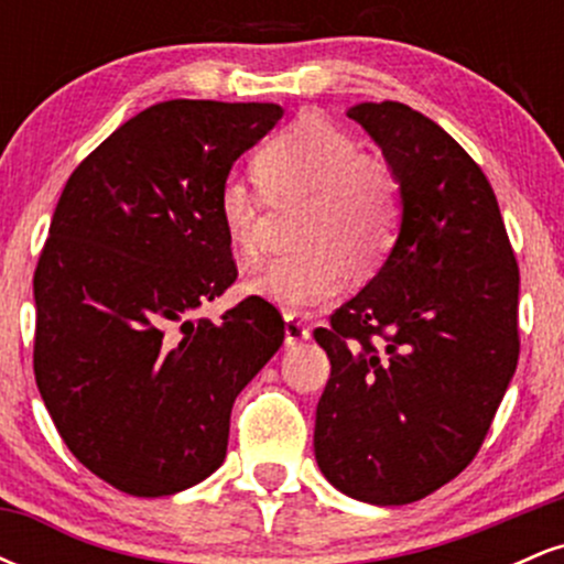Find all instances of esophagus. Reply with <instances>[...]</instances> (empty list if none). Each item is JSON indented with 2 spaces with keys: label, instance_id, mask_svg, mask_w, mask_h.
I'll return each mask as SVG.
<instances>
[{
  "label": "esophagus",
  "instance_id": "obj_1",
  "mask_svg": "<svg viewBox=\"0 0 564 564\" xmlns=\"http://www.w3.org/2000/svg\"><path fill=\"white\" fill-rule=\"evenodd\" d=\"M283 323H286V326H283V332H286V345L289 347H294V345H300V341L310 339V326L296 313L283 315Z\"/></svg>",
  "mask_w": 564,
  "mask_h": 564
}]
</instances>
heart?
<instances>
[{
	"label": "heart",
	"instance_id": "heart-1",
	"mask_svg": "<svg viewBox=\"0 0 564 564\" xmlns=\"http://www.w3.org/2000/svg\"><path fill=\"white\" fill-rule=\"evenodd\" d=\"M262 188L241 174L217 187V217L243 262L260 257L264 193L281 200L310 196L296 243L254 281L257 294L289 310L332 302L349 283V268L371 273L390 257L405 217L403 180L390 161L368 156L358 140L318 116H304L257 153Z\"/></svg>",
	"mask_w": 564,
	"mask_h": 564
}]
</instances>
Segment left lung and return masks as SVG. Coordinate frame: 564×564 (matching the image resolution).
<instances>
[{"instance_id": "1", "label": "left lung", "mask_w": 564, "mask_h": 564, "mask_svg": "<svg viewBox=\"0 0 564 564\" xmlns=\"http://www.w3.org/2000/svg\"><path fill=\"white\" fill-rule=\"evenodd\" d=\"M347 116L403 180L390 260L315 328L332 377L315 458L341 494L400 507L469 467L520 358V268L494 187L456 140L403 102Z\"/></svg>"}]
</instances>
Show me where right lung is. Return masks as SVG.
<instances>
[{"mask_svg":"<svg viewBox=\"0 0 564 564\" xmlns=\"http://www.w3.org/2000/svg\"><path fill=\"white\" fill-rule=\"evenodd\" d=\"M275 102L166 100L76 166L34 273V377L68 451L129 496L191 488L223 464L238 392L283 345L238 278L217 187L278 124Z\"/></svg>","mask_w":564,"mask_h":564,"instance_id":"right-lung-1","label":"right lung"}]
</instances>
